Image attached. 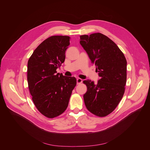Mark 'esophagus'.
<instances>
[{
  "label": "esophagus",
  "mask_w": 150,
  "mask_h": 150,
  "mask_svg": "<svg viewBox=\"0 0 150 150\" xmlns=\"http://www.w3.org/2000/svg\"><path fill=\"white\" fill-rule=\"evenodd\" d=\"M82 79L81 78H77L76 79V83L77 84H80L81 83H82Z\"/></svg>",
  "instance_id": "1"
}]
</instances>
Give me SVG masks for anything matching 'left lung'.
Instances as JSON below:
<instances>
[{"mask_svg": "<svg viewBox=\"0 0 150 150\" xmlns=\"http://www.w3.org/2000/svg\"><path fill=\"white\" fill-rule=\"evenodd\" d=\"M80 44L96 66L100 79L97 83L85 80L87 91L85 105L93 114L104 117L111 113L122 98L126 83L127 62L123 52L101 33L80 36Z\"/></svg>", "mask_w": 150, "mask_h": 150, "instance_id": "left-lung-1", "label": "left lung"}]
</instances>
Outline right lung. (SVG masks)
<instances>
[{"mask_svg": "<svg viewBox=\"0 0 150 150\" xmlns=\"http://www.w3.org/2000/svg\"><path fill=\"white\" fill-rule=\"evenodd\" d=\"M70 37L53 35L42 41L28 61L27 81L32 100L37 110L48 118L56 117L68 108L74 77L56 74L65 59Z\"/></svg>", "mask_w": 150, "mask_h": 150, "instance_id": "obj_1", "label": "right lung"}]
</instances>
